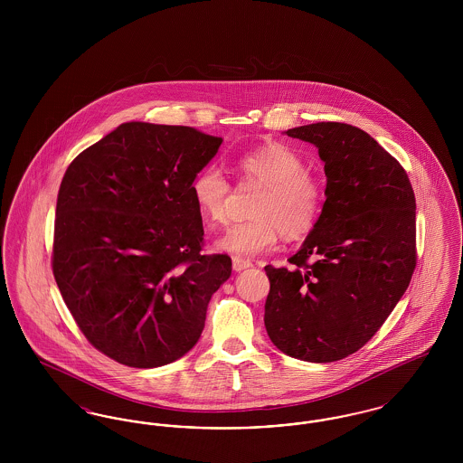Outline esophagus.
<instances>
[{
  "label": "esophagus",
  "instance_id": "esophagus-1",
  "mask_svg": "<svg viewBox=\"0 0 463 463\" xmlns=\"http://www.w3.org/2000/svg\"><path fill=\"white\" fill-rule=\"evenodd\" d=\"M251 267V262L250 260H242V259H238V257H234L232 259V269L236 270V272H241L244 269H250Z\"/></svg>",
  "mask_w": 463,
  "mask_h": 463
}]
</instances>
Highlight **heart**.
<instances>
[{"label": "heart", "instance_id": "heart-1", "mask_svg": "<svg viewBox=\"0 0 463 463\" xmlns=\"http://www.w3.org/2000/svg\"><path fill=\"white\" fill-rule=\"evenodd\" d=\"M242 184L264 187L251 208L255 221L229 227L217 250L242 260L269 253L287 238H302L314 227L323 204L319 180L306 172L304 159L285 144H267L236 159ZM191 193L201 217L212 227L227 222L231 184L219 166L208 165L199 170Z\"/></svg>", "mask_w": 463, "mask_h": 463}]
</instances>
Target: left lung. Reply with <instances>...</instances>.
Segmentation results:
<instances>
[{
  "label": "left lung",
  "instance_id": "1",
  "mask_svg": "<svg viewBox=\"0 0 463 463\" xmlns=\"http://www.w3.org/2000/svg\"><path fill=\"white\" fill-rule=\"evenodd\" d=\"M317 147L326 189L291 267L265 265V330L289 357L333 363L359 351L394 310L417 264V203L373 137L321 121L288 130Z\"/></svg>",
  "mask_w": 463,
  "mask_h": 463
}]
</instances>
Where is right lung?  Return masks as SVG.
I'll use <instances>...</instances> for the list:
<instances>
[{"instance_id": "add662e5", "label": "right lung", "mask_w": 463, "mask_h": 463, "mask_svg": "<svg viewBox=\"0 0 463 463\" xmlns=\"http://www.w3.org/2000/svg\"><path fill=\"white\" fill-rule=\"evenodd\" d=\"M222 137L130 121L90 146L62 178L53 276L80 330L132 368L174 363L198 344L227 255H201L191 184Z\"/></svg>"}]
</instances>
